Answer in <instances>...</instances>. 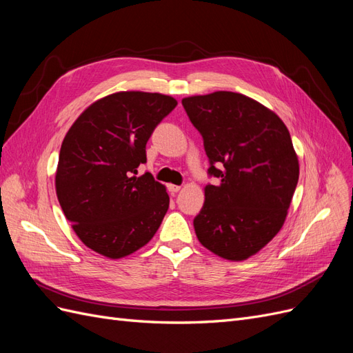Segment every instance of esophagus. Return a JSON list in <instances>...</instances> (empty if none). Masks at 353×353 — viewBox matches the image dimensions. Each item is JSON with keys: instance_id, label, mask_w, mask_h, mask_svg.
Masks as SVG:
<instances>
[{"instance_id": "1", "label": "esophagus", "mask_w": 353, "mask_h": 353, "mask_svg": "<svg viewBox=\"0 0 353 353\" xmlns=\"http://www.w3.org/2000/svg\"><path fill=\"white\" fill-rule=\"evenodd\" d=\"M181 190V187L179 185H174V184H169L168 185V191L170 194H175V193H178V191Z\"/></svg>"}]
</instances>
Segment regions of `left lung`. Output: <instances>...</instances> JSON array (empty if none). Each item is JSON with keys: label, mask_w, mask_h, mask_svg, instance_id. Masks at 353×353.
I'll list each match as a JSON object with an SVG mask.
<instances>
[{"label": "left lung", "mask_w": 353, "mask_h": 353, "mask_svg": "<svg viewBox=\"0 0 353 353\" xmlns=\"http://www.w3.org/2000/svg\"><path fill=\"white\" fill-rule=\"evenodd\" d=\"M203 137L209 175L205 205L194 218L199 241L223 259L244 261L268 244L287 216L299 179V160L284 122L239 92L183 99Z\"/></svg>", "instance_id": "8db88e82"}]
</instances>
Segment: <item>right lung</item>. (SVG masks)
<instances>
[{
	"label": "right lung",
	"mask_w": 353,
	"mask_h": 353,
	"mask_svg": "<svg viewBox=\"0 0 353 353\" xmlns=\"http://www.w3.org/2000/svg\"><path fill=\"white\" fill-rule=\"evenodd\" d=\"M170 95L121 91L92 103L61 143L56 193L81 241L109 259H121L153 239L169 196L145 163L154 128L175 109Z\"/></svg>",
	"instance_id": "right-lung-1"
}]
</instances>
